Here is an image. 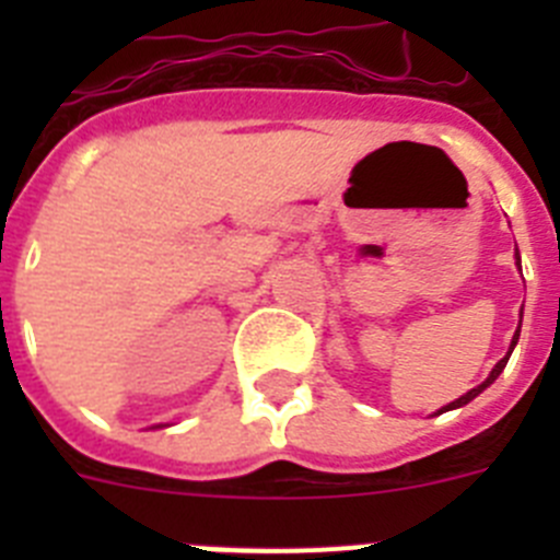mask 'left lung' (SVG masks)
<instances>
[{"label":"left lung","instance_id":"obj_1","mask_svg":"<svg viewBox=\"0 0 560 560\" xmlns=\"http://www.w3.org/2000/svg\"><path fill=\"white\" fill-rule=\"evenodd\" d=\"M516 266H518V271H522V257H518V249H516ZM518 334H522V319H518V328H516V334H513V339H511V348H508V353H504V359H499V361H497V368L491 370V375H488V378H485L482 384H479V387L468 389V393H465V395H459L457 400H452V404H448V407L438 409V412H434V415H443V412H448V409H459V407H465V404H471V400L477 398V395L482 393V389H488V387H491L493 381H497L499 375H502V370H504V364H508V359H511L513 348H516V341H518Z\"/></svg>","mask_w":560,"mask_h":560}]
</instances>
